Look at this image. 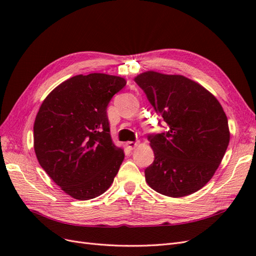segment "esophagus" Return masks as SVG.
Listing matches in <instances>:
<instances>
[{"label": "esophagus", "mask_w": 256, "mask_h": 256, "mask_svg": "<svg viewBox=\"0 0 256 256\" xmlns=\"http://www.w3.org/2000/svg\"><path fill=\"white\" fill-rule=\"evenodd\" d=\"M138 144H140V142H127L126 143V146L128 147V148H130V150H134V147H136Z\"/></svg>", "instance_id": "34e87169"}]
</instances>
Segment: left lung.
<instances>
[{"label":"left lung","mask_w":256,"mask_h":256,"mask_svg":"<svg viewBox=\"0 0 256 256\" xmlns=\"http://www.w3.org/2000/svg\"><path fill=\"white\" fill-rule=\"evenodd\" d=\"M134 81L170 127L168 132L148 136L154 160L145 170L147 184L170 198L202 189L219 168L230 138L218 99L182 74L148 70Z\"/></svg>","instance_id":"1"}]
</instances>
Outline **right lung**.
Segmentation results:
<instances>
[{
    "mask_svg": "<svg viewBox=\"0 0 256 256\" xmlns=\"http://www.w3.org/2000/svg\"><path fill=\"white\" fill-rule=\"evenodd\" d=\"M126 85L122 76L78 74L44 98L34 122L40 166L68 196L86 200L112 184L125 157L110 134L106 106Z\"/></svg>",
    "mask_w": 256,
    "mask_h": 256,
    "instance_id": "add662e5",
    "label": "right lung"
}]
</instances>
